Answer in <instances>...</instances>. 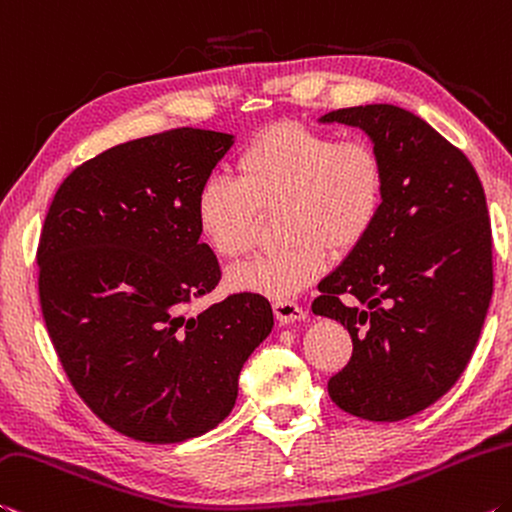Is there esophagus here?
I'll return each mask as SVG.
<instances>
[{
  "mask_svg": "<svg viewBox=\"0 0 512 512\" xmlns=\"http://www.w3.org/2000/svg\"><path fill=\"white\" fill-rule=\"evenodd\" d=\"M274 315L276 320H279L281 324H295V322H301L306 317V311L301 308L297 301H276L274 304Z\"/></svg>",
  "mask_w": 512,
  "mask_h": 512,
  "instance_id": "34e87169",
  "label": "esophagus"
}]
</instances>
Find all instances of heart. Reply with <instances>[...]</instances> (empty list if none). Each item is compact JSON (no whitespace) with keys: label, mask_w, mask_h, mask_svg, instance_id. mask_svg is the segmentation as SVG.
Returning a JSON list of instances; mask_svg holds the SVG:
<instances>
[{"label":"heart","mask_w":512,"mask_h":512,"mask_svg":"<svg viewBox=\"0 0 512 512\" xmlns=\"http://www.w3.org/2000/svg\"><path fill=\"white\" fill-rule=\"evenodd\" d=\"M238 179L211 177L195 197V224L220 258L254 245L261 213L283 208L288 249L258 256L229 272V288L288 299L320 279L329 247L338 254L370 236L385 199L383 158L372 142L340 138L297 124H276L249 142Z\"/></svg>","instance_id":"b5f03b06"}]
</instances>
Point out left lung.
<instances>
[{
    "instance_id": "8db88e82",
    "label": "left lung",
    "mask_w": 512,
    "mask_h": 512,
    "mask_svg": "<svg viewBox=\"0 0 512 512\" xmlns=\"http://www.w3.org/2000/svg\"><path fill=\"white\" fill-rule=\"evenodd\" d=\"M320 122L365 131L385 170L372 233L313 301L354 342L329 395L360 420L399 422L449 392L479 342L492 299L485 192L467 156L406 108H340Z\"/></svg>"
}]
</instances>
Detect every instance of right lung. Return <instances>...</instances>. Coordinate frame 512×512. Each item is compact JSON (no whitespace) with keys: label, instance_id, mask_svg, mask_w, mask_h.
I'll list each match as a JSON object with an SVG mask.
<instances>
[{"label":"right lung","instance_id":"right-lung-1","mask_svg":"<svg viewBox=\"0 0 512 512\" xmlns=\"http://www.w3.org/2000/svg\"><path fill=\"white\" fill-rule=\"evenodd\" d=\"M231 133L174 129L106 149L56 190L38 245L40 306L67 379L111 429L172 445L215 429L272 333L251 292L188 315L220 281L195 197Z\"/></svg>","mask_w":512,"mask_h":512}]
</instances>
